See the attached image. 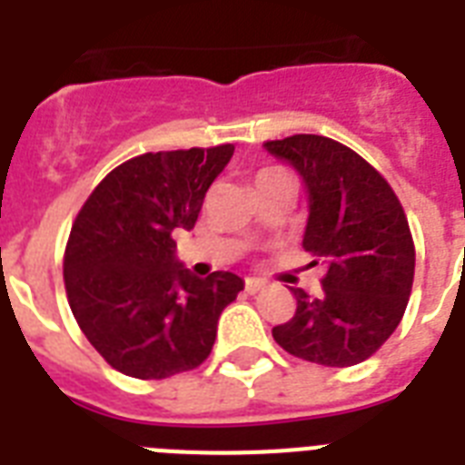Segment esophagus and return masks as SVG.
Wrapping results in <instances>:
<instances>
[{"label":"esophagus","mask_w":465,"mask_h":465,"mask_svg":"<svg viewBox=\"0 0 465 465\" xmlns=\"http://www.w3.org/2000/svg\"><path fill=\"white\" fill-rule=\"evenodd\" d=\"M265 290V282L262 280H253V277H248L246 280V292L248 294H258V292Z\"/></svg>","instance_id":"obj_1"}]
</instances>
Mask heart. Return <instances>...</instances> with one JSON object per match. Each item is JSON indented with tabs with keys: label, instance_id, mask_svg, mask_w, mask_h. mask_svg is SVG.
<instances>
[{
	"label": "heart",
	"instance_id": "heart-1",
	"mask_svg": "<svg viewBox=\"0 0 465 465\" xmlns=\"http://www.w3.org/2000/svg\"><path fill=\"white\" fill-rule=\"evenodd\" d=\"M277 168H262V171H258V175L255 178H261V175H268V173H275Z\"/></svg>",
	"mask_w": 465,
	"mask_h": 465
}]
</instances>
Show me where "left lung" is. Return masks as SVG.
<instances>
[{
	"mask_svg": "<svg viewBox=\"0 0 465 465\" xmlns=\"http://www.w3.org/2000/svg\"><path fill=\"white\" fill-rule=\"evenodd\" d=\"M309 188L304 248L323 262V294L297 299L294 316L272 338L299 360L352 367L369 360L396 331L415 277V243L389 181L345 144L321 134L265 142Z\"/></svg>",
	"mask_w": 465,
	"mask_h": 465,
	"instance_id": "obj_1",
	"label": "left lung"
}]
</instances>
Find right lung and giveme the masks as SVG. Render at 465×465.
<instances>
[{
	"instance_id": "add662e5",
	"label": "right lung",
	"mask_w": 465,
	"mask_h": 465,
	"mask_svg": "<svg viewBox=\"0 0 465 465\" xmlns=\"http://www.w3.org/2000/svg\"><path fill=\"white\" fill-rule=\"evenodd\" d=\"M232 144L149 152L98 183L64 248L69 309L96 352L133 379L200 367L222 311L243 290L233 272L190 275L175 261V229H193Z\"/></svg>"
}]
</instances>
